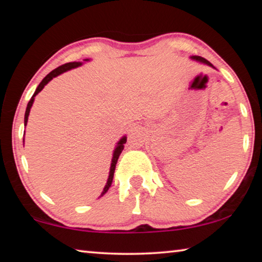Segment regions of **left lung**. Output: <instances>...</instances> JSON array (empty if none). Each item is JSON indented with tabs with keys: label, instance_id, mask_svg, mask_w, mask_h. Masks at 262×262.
I'll use <instances>...</instances> for the list:
<instances>
[{
	"label": "left lung",
	"instance_id": "obj_1",
	"mask_svg": "<svg viewBox=\"0 0 262 262\" xmlns=\"http://www.w3.org/2000/svg\"><path fill=\"white\" fill-rule=\"evenodd\" d=\"M190 59H192V60H195V61H199V62H202V63H205V64H207V66H210V67H212V68H215L214 66H212L209 61L206 60L205 57H202V56L193 55V56H190Z\"/></svg>",
	"mask_w": 262,
	"mask_h": 262
}]
</instances>
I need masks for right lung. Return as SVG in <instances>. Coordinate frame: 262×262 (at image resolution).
<instances>
[{
	"label": "right lung",
	"instance_id": "add662e5",
	"mask_svg": "<svg viewBox=\"0 0 262 262\" xmlns=\"http://www.w3.org/2000/svg\"><path fill=\"white\" fill-rule=\"evenodd\" d=\"M84 61H89V60L86 59V60H84ZM81 64H82V62H69V63L62 64V66H60V67H57L56 69L52 70V72H51L50 74H48L45 78L42 79V81L40 82V84H39V85H38V88L35 89V91H34L33 96L31 97V99H30V101H29L28 107H26V111H25V117H24V125H25V126L28 125V119H29L30 110H31V107H32V104H33V101H34V97L37 96V95L39 94V92H40V91L42 90L43 86H45L46 84L51 81V79H53V78L56 77V76H59L60 74L64 73V72H67V70H70V69L77 68V67H79V66H81ZM126 141H127V137H126V136L121 137L120 141L118 142L117 147H115V149H114V151H113V157H112V163H111V167H110V174H108L107 183H106L105 187H104V189H103V192H101V194H100V196H103V195H104L106 192H107L108 188L111 187V185H112L113 176H114V170H115V165H117V162H118V158H119V156H120V154L122 152V150H123V144L126 143Z\"/></svg>",
	"mask_w": 262,
	"mask_h": 262
}]
</instances>
